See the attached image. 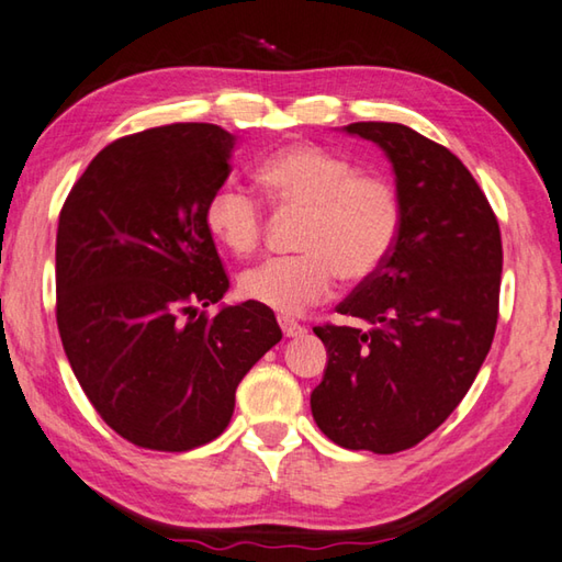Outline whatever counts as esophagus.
I'll return each mask as SVG.
<instances>
[{
  "label": "esophagus",
  "mask_w": 562,
  "mask_h": 562,
  "mask_svg": "<svg viewBox=\"0 0 562 562\" xmlns=\"http://www.w3.org/2000/svg\"><path fill=\"white\" fill-rule=\"evenodd\" d=\"M279 325L283 330V337H301L305 333V327L299 325L295 321H291V317H279Z\"/></svg>",
  "instance_id": "1"
}]
</instances>
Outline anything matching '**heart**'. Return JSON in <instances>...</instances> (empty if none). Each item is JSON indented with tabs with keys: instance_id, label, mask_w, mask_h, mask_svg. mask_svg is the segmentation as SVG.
Instances as JSON below:
<instances>
[{
	"instance_id": "heart-1",
	"label": "heart",
	"mask_w": 562,
	"mask_h": 562,
	"mask_svg": "<svg viewBox=\"0 0 562 562\" xmlns=\"http://www.w3.org/2000/svg\"><path fill=\"white\" fill-rule=\"evenodd\" d=\"M259 181L281 207L303 210L295 247L301 254L254 263L239 277L247 301L295 315L327 299L337 273L367 281L384 267L401 229L396 188L379 176L357 173L345 156L315 144L281 149L259 168ZM205 225L227 251L249 254L263 232L259 198L235 181L213 190Z\"/></svg>"
}]
</instances>
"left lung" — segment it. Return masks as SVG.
<instances>
[{"label": "left lung", "instance_id": "obj_1", "mask_svg": "<svg viewBox=\"0 0 562 562\" xmlns=\"http://www.w3.org/2000/svg\"><path fill=\"white\" fill-rule=\"evenodd\" d=\"M396 176L401 229L372 279L337 305L367 327L317 325L327 347L311 411L347 450L391 454L430 436L468 394L490 352L502 283V232L458 156L394 122H355Z\"/></svg>", "mask_w": 562, "mask_h": 562}]
</instances>
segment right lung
<instances>
[{"instance_id": "obj_1", "label": "right lung", "mask_w": 562, "mask_h": 562, "mask_svg": "<svg viewBox=\"0 0 562 562\" xmlns=\"http://www.w3.org/2000/svg\"><path fill=\"white\" fill-rule=\"evenodd\" d=\"M235 136L217 124L154 126L112 142L66 198L56 237V321L85 396L139 448L215 440L235 391L281 340L259 303H217L229 279L205 225Z\"/></svg>"}]
</instances>
